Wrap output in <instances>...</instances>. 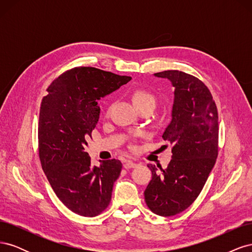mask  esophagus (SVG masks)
<instances>
[{"label":"esophagus","instance_id":"1","mask_svg":"<svg viewBox=\"0 0 252 252\" xmlns=\"http://www.w3.org/2000/svg\"><path fill=\"white\" fill-rule=\"evenodd\" d=\"M123 166L125 169H129V168H134V167H136V164L132 161H126Z\"/></svg>","mask_w":252,"mask_h":252}]
</instances>
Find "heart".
<instances>
[{
    "label": "heart",
    "instance_id": "b5f03b06",
    "mask_svg": "<svg viewBox=\"0 0 252 252\" xmlns=\"http://www.w3.org/2000/svg\"><path fill=\"white\" fill-rule=\"evenodd\" d=\"M131 97L136 108L146 104H151L154 106L156 105V97L144 89H135L132 93Z\"/></svg>",
    "mask_w": 252,
    "mask_h": 252
}]
</instances>
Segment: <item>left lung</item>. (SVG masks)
Wrapping results in <instances>:
<instances>
[{
  "label": "left lung",
  "mask_w": 252,
  "mask_h": 252,
  "mask_svg": "<svg viewBox=\"0 0 252 252\" xmlns=\"http://www.w3.org/2000/svg\"><path fill=\"white\" fill-rule=\"evenodd\" d=\"M174 87L171 122L163 139L172 145L167 168L148 164L152 179L145 189V202L156 215L171 217L191 205L216 164L219 150L217 105L205 84L179 70L155 73Z\"/></svg>",
  "instance_id": "8db88e82"
}]
</instances>
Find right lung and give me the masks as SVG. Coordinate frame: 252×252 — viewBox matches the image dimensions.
Instances as JSON below:
<instances>
[{"instance_id": "right-lung-1", "label": "right lung", "mask_w": 252, "mask_h": 252, "mask_svg": "<svg viewBox=\"0 0 252 252\" xmlns=\"http://www.w3.org/2000/svg\"><path fill=\"white\" fill-rule=\"evenodd\" d=\"M130 80L75 67L53 81L42 100L37 128L42 168L60 201L79 216H98L110 203L122 163L113 158L93 166L85 147L100 117L96 101Z\"/></svg>"}]
</instances>
